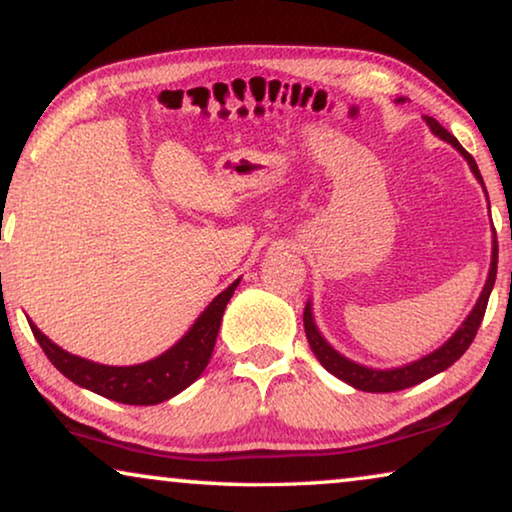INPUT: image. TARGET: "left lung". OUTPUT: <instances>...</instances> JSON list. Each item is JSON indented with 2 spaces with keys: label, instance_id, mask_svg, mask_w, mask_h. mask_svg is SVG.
<instances>
[{
  "label": "left lung",
  "instance_id": "obj_1",
  "mask_svg": "<svg viewBox=\"0 0 512 512\" xmlns=\"http://www.w3.org/2000/svg\"><path fill=\"white\" fill-rule=\"evenodd\" d=\"M397 103H404L402 96L395 99ZM427 127L432 129L434 136H439L441 140H446L455 147V150L462 154L466 159V164H469L471 173L476 175V180L483 184V177H480V170L476 166V159L471 157L469 152L464 150L462 145L457 143L455 136H450L448 129H443L439 122L434 120V117H425ZM485 189V184H483ZM487 194V191H485ZM496 261H499V249H496V240H492V261H490V272H487V281L483 286V291H480V298L473 309L469 311V316L464 318L462 325L453 332V337L448 339V342H443L436 351L422 355V358L409 362V365H402V367H390V369H376V367H367V365H360V362H355L351 358H346L337 351V348H332L328 344V339L321 335V330L316 328V321H314V311H311V300L307 302L305 307V316H302V321H305V332H307V342L311 346V351L318 358V362L328 369L332 376H337V379H342L344 383L353 385L355 390H365V392H397V390H404V388H411V385H418L422 381L432 379V376L441 374L443 369H448L453 365L455 360H459L464 355L466 348L471 346L473 337H476V332L480 328V323H483V316H485V309H487V300H490V293L494 288V279H496Z\"/></svg>",
  "mask_w": 512,
  "mask_h": 512
}]
</instances>
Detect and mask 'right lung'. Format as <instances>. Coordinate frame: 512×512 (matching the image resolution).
<instances>
[{"label":"right lung","instance_id":"obj_1","mask_svg":"<svg viewBox=\"0 0 512 512\" xmlns=\"http://www.w3.org/2000/svg\"><path fill=\"white\" fill-rule=\"evenodd\" d=\"M238 284L240 279H235L226 291H221L203 309V314L196 318L194 325L184 332L180 342L170 346L166 353L157 355V358L140 362V365H101V362H92L64 351L53 339L43 335L32 321H29V328H32L36 342L41 344L48 360L66 379L80 385V388L92 390L96 395L115 399V402L122 404L152 406L180 395L184 388H189L205 372L207 362L212 358L214 342H217L224 309L228 300L233 298Z\"/></svg>","mask_w":512,"mask_h":512}]
</instances>
